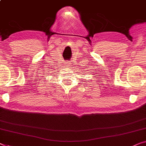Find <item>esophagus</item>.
<instances>
[{"instance_id":"obj_1","label":"esophagus","mask_w":146,"mask_h":146,"mask_svg":"<svg viewBox=\"0 0 146 146\" xmlns=\"http://www.w3.org/2000/svg\"><path fill=\"white\" fill-rule=\"evenodd\" d=\"M67 63V67H68V68H71V66H73V63L72 62H66Z\"/></svg>"}]
</instances>
